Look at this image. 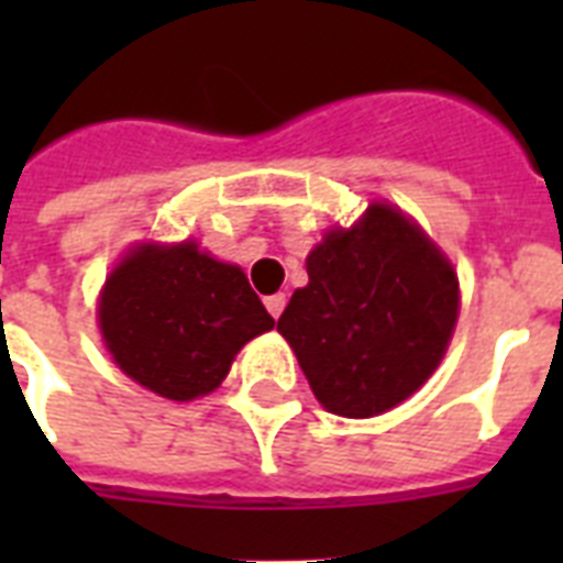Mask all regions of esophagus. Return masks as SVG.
I'll use <instances>...</instances> for the list:
<instances>
[{"label": "esophagus", "mask_w": 563, "mask_h": 563, "mask_svg": "<svg viewBox=\"0 0 563 563\" xmlns=\"http://www.w3.org/2000/svg\"><path fill=\"white\" fill-rule=\"evenodd\" d=\"M265 309H268L274 318H280V312L286 309V295H283V291H277V295H268V298H265Z\"/></svg>", "instance_id": "1"}]
</instances>
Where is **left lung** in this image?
<instances>
[{
	"instance_id": "obj_1",
	"label": "left lung",
	"mask_w": 563,
	"mask_h": 563,
	"mask_svg": "<svg viewBox=\"0 0 563 563\" xmlns=\"http://www.w3.org/2000/svg\"><path fill=\"white\" fill-rule=\"evenodd\" d=\"M277 333L318 402L374 418L418 391L441 365L459 318V277L441 247L391 203L330 228L307 256Z\"/></svg>"
}]
</instances>
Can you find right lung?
Instances as JSON below:
<instances>
[{"label":"right lung","mask_w":563,"mask_h":563,"mask_svg":"<svg viewBox=\"0 0 563 563\" xmlns=\"http://www.w3.org/2000/svg\"><path fill=\"white\" fill-rule=\"evenodd\" d=\"M99 327L113 362L166 400L216 391L236 353L274 318L239 265L198 242L134 245L104 280Z\"/></svg>","instance_id":"right-lung-1"}]
</instances>
